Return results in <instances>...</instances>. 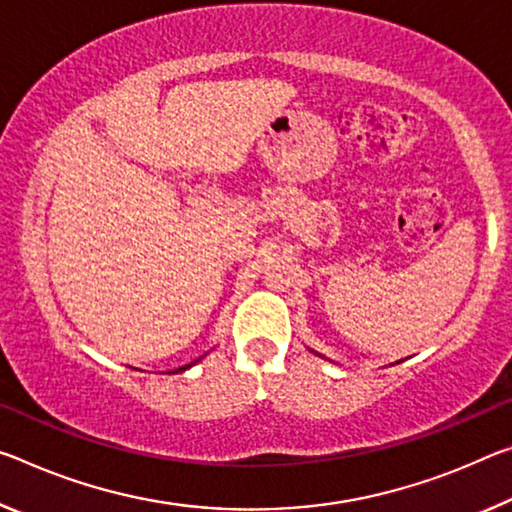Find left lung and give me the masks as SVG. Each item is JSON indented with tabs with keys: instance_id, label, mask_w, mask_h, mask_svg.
<instances>
[{
	"instance_id": "1",
	"label": "left lung",
	"mask_w": 512,
	"mask_h": 512,
	"mask_svg": "<svg viewBox=\"0 0 512 512\" xmlns=\"http://www.w3.org/2000/svg\"><path fill=\"white\" fill-rule=\"evenodd\" d=\"M307 351H312V348H310V346H307ZM312 353H314V355H319V358H323V355H321V353H316V351H312ZM396 364H399V362H396Z\"/></svg>"
}]
</instances>
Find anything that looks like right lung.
<instances>
[{"label":"right lung","mask_w":512,"mask_h":512,"mask_svg":"<svg viewBox=\"0 0 512 512\" xmlns=\"http://www.w3.org/2000/svg\"><path fill=\"white\" fill-rule=\"evenodd\" d=\"M202 358H205V355H202ZM202 358H198L196 362H200ZM196 362H191V364H184V367H180V369H175V371H168V373H182V371H186V369H191V367H193V364H196Z\"/></svg>","instance_id":"add662e5"}]
</instances>
